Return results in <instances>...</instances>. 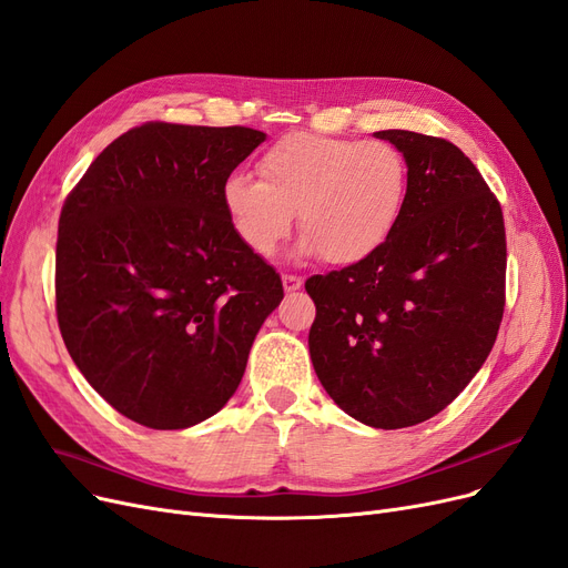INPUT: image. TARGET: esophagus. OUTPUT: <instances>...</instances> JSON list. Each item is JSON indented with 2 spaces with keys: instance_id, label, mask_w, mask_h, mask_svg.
<instances>
[{
  "instance_id": "obj_1",
  "label": "esophagus",
  "mask_w": 568,
  "mask_h": 568,
  "mask_svg": "<svg viewBox=\"0 0 568 568\" xmlns=\"http://www.w3.org/2000/svg\"><path fill=\"white\" fill-rule=\"evenodd\" d=\"M282 284H284V291L291 293V291H298L303 286V280L296 275H282Z\"/></svg>"
}]
</instances>
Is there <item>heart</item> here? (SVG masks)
<instances>
[{
    "label": "heart",
    "instance_id": "obj_1",
    "mask_svg": "<svg viewBox=\"0 0 568 568\" xmlns=\"http://www.w3.org/2000/svg\"><path fill=\"white\" fill-rule=\"evenodd\" d=\"M261 181L230 175L221 200L237 240L270 256L298 213V253L357 265L393 237L408 194L404 154L383 141L288 133L258 162Z\"/></svg>",
    "mask_w": 568,
    "mask_h": 568
}]
</instances>
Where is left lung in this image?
I'll list each match as a JSON object with an SVG mask.
<instances>
[{
    "mask_svg": "<svg viewBox=\"0 0 568 568\" xmlns=\"http://www.w3.org/2000/svg\"><path fill=\"white\" fill-rule=\"evenodd\" d=\"M408 164L402 221L364 263L315 275L310 357L347 416L399 429L437 416L491 352L505 307V225L477 166L444 139L374 133Z\"/></svg>",
    "mask_w": 568,
    "mask_h": 568,
    "instance_id": "1",
    "label": "left lung"
}]
</instances>
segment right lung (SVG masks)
Here are the masks:
<instances>
[{
    "instance_id": "obj_1",
    "label": "right lung",
    "mask_w": 568,
    "mask_h": 568,
    "mask_svg": "<svg viewBox=\"0 0 568 568\" xmlns=\"http://www.w3.org/2000/svg\"><path fill=\"white\" fill-rule=\"evenodd\" d=\"M263 141L246 126L150 122L112 141L68 194L58 326L89 385L133 423L183 429L219 414L284 298L221 200Z\"/></svg>"
}]
</instances>
